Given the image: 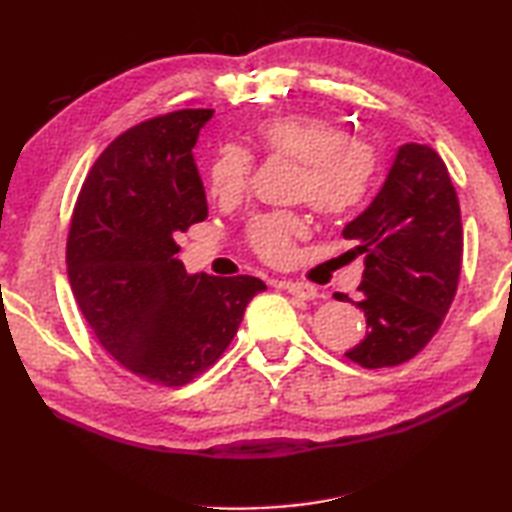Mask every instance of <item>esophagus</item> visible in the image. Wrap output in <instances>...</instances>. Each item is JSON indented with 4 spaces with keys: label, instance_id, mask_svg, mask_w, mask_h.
Masks as SVG:
<instances>
[{
    "label": "esophagus",
    "instance_id": "34e87169",
    "mask_svg": "<svg viewBox=\"0 0 512 512\" xmlns=\"http://www.w3.org/2000/svg\"><path fill=\"white\" fill-rule=\"evenodd\" d=\"M275 284H277V287H280V289L289 291L291 296L300 298V300H316V298H318V289H316V287H311V284H307V282L280 280V282H275Z\"/></svg>",
    "mask_w": 512,
    "mask_h": 512
}]
</instances>
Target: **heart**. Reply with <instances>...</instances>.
<instances>
[{"label":"heart","instance_id":"b5f03b06","mask_svg":"<svg viewBox=\"0 0 512 512\" xmlns=\"http://www.w3.org/2000/svg\"><path fill=\"white\" fill-rule=\"evenodd\" d=\"M253 149L271 158L298 160L293 198L307 201L327 221L357 214L375 189L379 153L363 137L345 135L336 121L296 112L259 121L250 133ZM253 155L225 144L210 164L212 192L221 203H237L253 178ZM307 219L298 212H266L248 221L246 246L266 264L291 262L296 241L307 237Z\"/></svg>","mask_w":512,"mask_h":512}]
</instances>
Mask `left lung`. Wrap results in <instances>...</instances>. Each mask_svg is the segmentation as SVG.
Masks as SVG:
<instances>
[{
  "label": "left lung",
  "instance_id": "1",
  "mask_svg": "<svg viewBox=\"0 0 512 512\" xmlns=\"http://www.w3.org/2000/svg\"><path fill=\"white\" fill-rule=\"evenodd\" d=\"M366 255L354 302L368 323L366 339L345 357L361 368H388L422 352L452 307L463 262L458 196L440 155L404 144L375 201L343 228Z\"/></svg>",
  "mask_w": 512,
  "mask_h": 512
}]
</instances>
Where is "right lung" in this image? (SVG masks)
<instances>
[{
	"instance_id": "add662e5",
	"label": "right lung",
	"mask_w": 512,
	"mask_h": 512,
	"mask_svg": "<svg viewBox=\"0 0 512 512\" xmlns=\"http://www.w3.org/2000/svg\"><path fill=\"white\" fill-rule=\"evenodd\" d=\"M214 110L146 119L108 144L85 178L67 235V275L83 318L121 368L176 388L235 339L257 277L187 275L178 232L207 219L192 149Z\"/></svg>"
}]
</instances>
